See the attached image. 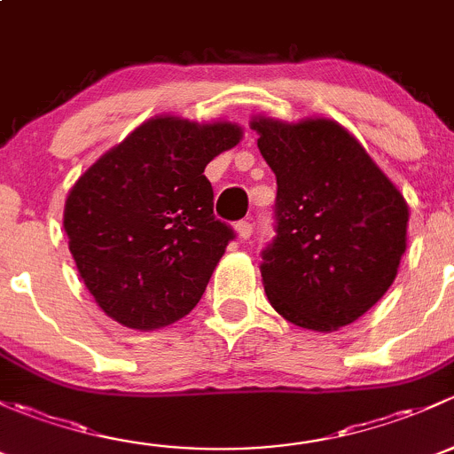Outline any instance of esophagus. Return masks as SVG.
Listing matches in <instances>:
<instances>
[{
    "mask_svg": "<svg viewBox=\"0 0 454 454\" xmlns=\"http://www.w3.org/2000/svg\"><path fill=\"white\" fill-rule=\"evenodd\" d=\"M236 231H238V238H240V240H249L251 233H254V225H251L249 221H240L236 225Z\"/></svg>",
    "mask_w": 454,
    "mask_h": 454,
    "instance_id": "obj_1",
    "label": "esophagus"
}]
</instances>
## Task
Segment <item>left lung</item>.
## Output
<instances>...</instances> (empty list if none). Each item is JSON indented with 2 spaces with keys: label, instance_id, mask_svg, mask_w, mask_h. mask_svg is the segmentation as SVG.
I'll return each instance as SVG.
<instances>
[{
  "label": "left lung",
  "instance_id": "obj_1",
  "mask_svg": "<svg viewBox=\"0 0 454 454\" xmlns=\"http://www.w3.org/2000/svg\"><path fill=\"white\" fill-rule=\"evenodd\" d=\"M251 129L278 179L275 238L260 264L266 297L299 328H343L398 275L409 225L404 196L332 120L255 118Z\"/></svg>",
  "mask_w": 454,
  "mask_h": 454
}]
</instances>
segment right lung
Masks as SVG:
<instances>
[{"instance_id": "obj_1", "label": "right lung", "mask_w": 454, "mask_h": 454, "mask_svg": "<svg viewBox=\"0 0 454 454\" xmlns=\"http://www.w3.org/2000/svg\"><path fill=\"white\" fill-rule=\"evenodd\" d=\"M240 137L231 122L157 115L76 181L63 227L87 291L111 319L157 330L203 297L236 236L214 216V190L203 172Z\"/></svg>"}]
</instances>
